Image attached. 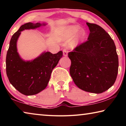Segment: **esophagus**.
Instances as JSON below:
<instances>
[{"instance_id": "1", "label": "esophagus", "mask_w": 126, "mask_h": 126, "mask_svg": "<svg viewBox=\"0 0 126 126\" xmlns=\"http://www.w3.org/2000/svg\"><path fill=\"white\" fill-rule=\"evenodd\" d=\"M63 55L64 57H67L68 56V51L66 49H63Z\"/></svg>"}]
</instances>
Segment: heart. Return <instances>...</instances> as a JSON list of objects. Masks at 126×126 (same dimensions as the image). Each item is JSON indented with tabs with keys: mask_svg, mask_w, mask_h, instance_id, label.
Wrapping results in <instances>:
<instances>
[{
	"mask_svg": "<svg viewBox=\"0 0 126 126\" xmlns=\"http://www.w3.org/2000/svg\"><path fill=\"white\" fill-rule=\"evenodd\" d=\"M78 25H72L63 27L61 30L62 39L65 41L71 40L69 44L70 48L74 49L80 45L86 37L87 33L84 29Z\"/></svg>",
	"mask_w": 126,
	"mask_h": 126,
	"instance_id": "1",
	"label": "heart"
}]
</instances>
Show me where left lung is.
<instances>
[{"instance_id":"left-lung-1","label":"left lung","mask_w":126,"mask_h":126,"mask_svg":"<svg viewBox=\"0 0 126 126\" xmlns=\"http://www.w3.org/2000/svg\"><path fill=\"white\" fill-rule=\"evenodd\" d=\"M90 33L86 42L68 53L69 72L79 88L102 93L114 84L118 74V58L110 35L99 25L87 23Z\"/></svg>"}]
</instances>
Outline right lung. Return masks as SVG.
I'll return each instance as SVG.
<instances>
[{"label": "right lung", "instance_id": "1", "mask_svg": "<svg viewBox=\"0 0 126 126\" xmlns=\"http://www.w3.org/2000/svg\"><path fill=\"white\" fill-rule=\"evenodd\" d=\"M46 25V23H27L22 25L10 39L6 57L7 77L12 86L25 95L36 94L46 88L53 69L63 56L62 51L57 54L44 51L32 60L25 61L19 54L17 41L21 32Z\"/></svg>", "mask_w": 126, "mask_h": 126}]
</instances>
